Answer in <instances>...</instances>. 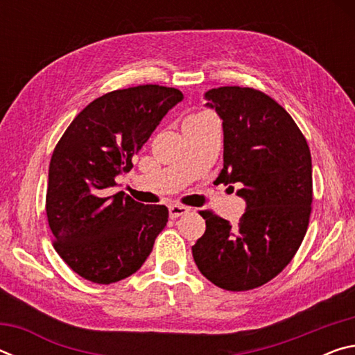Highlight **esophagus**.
Instances as JSON below:
<instances>
[{"instance_id":"obj_1","label":"esophagus","mask_w":355,"mask_h":355,"mask_svg":"<svg viewBox=\"0 0 355 355\" xmlns=\"http://www.w3.org/2000/svg\"><path fill=\"white\" fill-rule=\"evenodd\" d=\"M186 213H189V208L188 207L177 205V203H175V205H171L169 207V214H171L172 219H177V218H180V216H183Z\"/></svg>"}]
</instances>
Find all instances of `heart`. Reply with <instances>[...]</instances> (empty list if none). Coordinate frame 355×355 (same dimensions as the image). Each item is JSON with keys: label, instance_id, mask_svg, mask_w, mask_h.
Listing matches in <instances>:
<instances>
[{"label": "heart", "instance_id": "heart-1", "mask_svg": "<svg viewBox=\"0 0 355 355\" xmlns=\"http://www.w3.org/2000/svg\"><path fill=\"white\" fill-rule=\"evenodd\" d=\"M207 116V114H194V116H191V117H188V119H186V120H194V119H200V117H205Z\"/></svg>", "mask_w": 355, "mask_h": 355}]
</instances>
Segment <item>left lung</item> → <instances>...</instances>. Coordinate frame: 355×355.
Here are the masks:
<instances>
[{
    "label": "left lung",
    "mask_w": 355,
    "mask_h": 355,
    "mask_svg": "<svg viewBox=\"0 0 355 355\" xmlns=\"http://www.w3.org/2000/svg\"><path fill=\"white\" fill-rule=\"evenodd\" d=\"M205 98L224 128L218 180L241 186L236 194L248 207L236 227L202 211L207 230L192 245V257L216 286L254 290L284 271L307 233L313 202L310 148L290 114L261 91L224 86Z\"/></svg>",
    "instance_id": "obj_1"
}]
</instances>
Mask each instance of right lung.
Returning <instances> with one entry per match:
<instances>
[{
    "instance_id": "add662e5",
    "label": "right lung",
    "mask_w": 355,
    "mask_h": 355,
    "mask_svg": "<svg viewBox=\"0 0 355 355\" xmlns=\"http://www.w3.org/2000/svg\"><path fill=\"white\" fill-rule=\"evenodd\" d=\"M175 87L142 84L95 98L73 119L50 161L46 218L59 257L83 279L110 285L147 260L167 224L164 205H144L123 191L119 173L148 141L171 107Z\"/></svg>"
}]
</instances>
